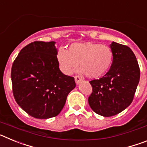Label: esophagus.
<instances>
[{
  "label": "esophagus",
  "mask_w": 147,
  "mask_h": 147,
  "mask_svg": "<svg viewBox=\"0 0 147 147\" xmlns=\"http://www.w3.org/2000/svg\"><path fill=\"white\" fill-rule=\"evenodd\" d=\"M75 82H76V85H79L81 82H82V79L80 76H75Z\"/></svg>",
  "instance_id": "1"
}]
</instances>
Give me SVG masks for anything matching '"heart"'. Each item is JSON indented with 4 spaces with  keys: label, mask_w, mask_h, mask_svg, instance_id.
Masks as SVG:
<instances>
[{
    "label": "heart",
    "mask_w": 147,
    "mask_h": 147,
    "mask_svg": "<svg viewBox=\"0 0 147 147\" xmlns=\"http://www.w3.org/2000/svg\"><path fill=\"white\" fill-rule=\"evenodd\" d=\"M57 59L59 68L65 74H72L80 62V72L96 79L105 75L112 66L113 51L108 45L97 42H75L67 51L59 49Z\"/></svg>",
    "instance_id": "heart-1"
}]
</instances>
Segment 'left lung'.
I'll return each instance as SVG.
<instances>
[{
  "label": "left lung",
  "instance_id": "8db88e82",
  "mask_svg": "<svg viewBox=\"0 0 147 147\" xmlns=\"http://www.w3.org/2000/svg\"><path fill=\"white\" fill-rule=\"evenodd\" d=\"M113 62L108 72L99 80L90 82L93 92L90 107L105 117L117 115L132 103L140 80L136 56L128 46L112 42Z\"/></svg>",
  "mask_w": 147,
  "mask_h": 147
}]
</instances>
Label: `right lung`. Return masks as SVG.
Returning <instances> with one entry per match:
<instances>
[{"mask_svg":"<svg viewBox=\"0 0 147 147\" xmlns=\"http://www.w3.org/2000/svg\"><path fill=\"white\" fill-rule=\"evenodd\" d=\"M55 43L36 41L28 44L20 51L11 67L15 101L36 119L57 116L64 107L68 93L76 87L74 78L59 70Z\"/></svg>","mask_w":147,"mask_h":147,"instance_id":"right-lung-1","label":"right lung"}]
</instances>
